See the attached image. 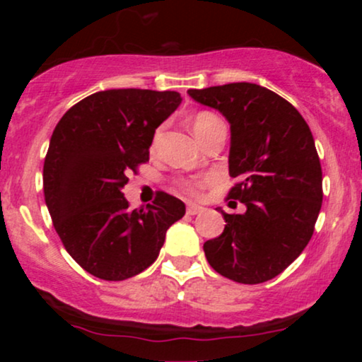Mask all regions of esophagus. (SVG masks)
I'll use <instances>...</instances> for the list:
<instances>
[{
    "instance_id": "obj_1",
    "label": "esophagus",
    "mask_w": 362,
    "mask_h": 362,
    "mask_svg": "<svg viewBox=\"0 0 362 362\" xmlns=\"http://www.w3.org/2000/svg\"><path fill=\"white\" fill-rule=\"evenodd\" d=\"M204 211V207H201V206H197V204H187V207H186V214L187 216H196V214H199V212H202Z\"/></svg>"
}]
</instances>
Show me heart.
I'll return each mask as SVG.
<instances>
[{"mask_svg": "<svg viewBox=\"0 0 362 362\" xmlns=\"http://www.w3.org/2000/svg\"><path fill=\"white\" fill-rule=\"evenodd\" d=\"M191 127H192V132H194V135L199 138L201 143H204L207 138H209L212 133H214L217 128L224 127V123L217 115L211 112H197L194 117H192V122H191ZM160 130L156 132L155 135V143L158 141V138H160ZM176 186L180 187L181 191L187 192V194H197V191H199L201 187V182L199 181H191V180H180L176 181Z\"/></svg>", "mask_w": 362, "mask_h": 362, "instance_id": "heart-1", "label": "heart"}]
</instances>
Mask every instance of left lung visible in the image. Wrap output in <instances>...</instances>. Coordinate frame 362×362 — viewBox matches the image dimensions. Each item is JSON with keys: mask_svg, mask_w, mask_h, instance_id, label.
Instances as JSON below:
<instances>
[{"mask_svg": "<svg viewBox=\"0 0 362 362\" xmlns=\"http://www.w3.org/2000/svg\"><path fill=\"white\" fill-rule=\"evenodd\" d=\"M202 105L230 123L227 199L244 214H226L222 234L204 244L217 274L255 285L281 274L313 235L323 201V173L313 135L300 112L279 93L249 82L191 88Z\"/></svg>", "mask_w": 362, "mask_h": 362, "instance_id": "1", "label": "left lung"}]
</instances>
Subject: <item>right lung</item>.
Wrapping results in <instances>:
<instances>
[{
  "label": "right lung",
  "mask_w": 362,
  "mask_h": 362,
  "mask_svg": "<svg viewBox=\"0 0 362 362\" xmlns=\"http://www.w3.org/2000/svg\"><path fill=\"white\" fill-rule=\"evenodd\" d=\"M180 103L171 90L112 88L77 102L54 128L44 199L69 255L97 279L141 274L185 216L182 201L168 192L158 191L146 211H132L123 197L130 173L150 160L155 130Z\"/></svg>",
  "instance_id": "obj_1"
}]
</instances>
